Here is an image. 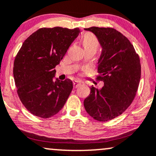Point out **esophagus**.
Listing matches in <instances>:
<instances>
[{
	"label": "esophagus",
	"instance_id": "1",
	"mask_svg": "<svg viewBox=\"0 0 156 156\" xmlns=\"http://www.w3.org/2000/svg\"><path fill=\"white\" fill-rule=\"evenodd\" d=\"M81 84V83L80 81H75L74 82H73V86H74L75 88L79 87Z\"/></svg>",
	"mask_w": 156,
	"mask_h": 156
}]
</instances>
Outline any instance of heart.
I'll use <instances>...</instances> for the list:
<instances>
[{
	"instance_id": "heart-1",
	"label": "heart",
	"mask_w": 156,
	"mask_h": 156,
	"mask_svg": "<svg viewBox=\"0 0 156 156\" xmlns=\"http://www.w3.org/2000/svg\"><path fill=\"white\" fill-rule=\"evenodd\" d=\"M83 44L84 48H92L96 49L98 47L99 43L95 35L91 33H87L83 37Z\"/></svg>"
}]
</instances>
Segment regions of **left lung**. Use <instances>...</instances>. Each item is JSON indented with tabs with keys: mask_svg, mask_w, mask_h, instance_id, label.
<instances>
[{
	"mask_svg": "<svg viewBox=\"0 0 156 156\" xmlns=\"http://www.w3.org/2000/svg\"><path fill=\"white\" fill-rule=\"evenodd\" d=\"M84 30L92 32L101 47L98 79L104 81V86L90 87L83 106L94 119L110 121L122 114L136 96L141 78L139 56L130 41L113 28Z\"/></svg>",
	"mask_w": 156,
	"mask_h": 156,
	"instance_id": "1",
	"label": "left lung"
}]
</instances>
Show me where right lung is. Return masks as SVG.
Wrapping results in <instances>:
<instances>
[{
    "label": "right lung",
    "mask_w": 156,
    "mask_h": 156,
    "mask_svg": "<svg viewBox=\"0 0 156 156\" xmlns=\"http://www.w3.org/2000/svg\"><path fill=\"white\" fill-rule=\"evenodd\" d=\"M79 32V28H41L22 44L14 61L13 75L20 101L34 115L50 118L66 103L73 82L55 81V68Z\"/></svg>",
    "instance_id": "right-lung-1"
}]
</instances>
